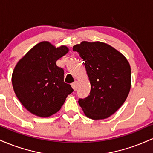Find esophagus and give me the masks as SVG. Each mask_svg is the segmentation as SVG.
Listing matches in <instances>:
<instances>
[{
	"label": "esophagus",
	"instance_id": "esophagus-1",
	"mask_svg": "<svg viewBox=\"0 0 153 153\" xmlns=\"http://www.w3.org/2000/svg\"><path fill=\"white\" fill-rule=\"evenodd\" d=\"M71 85H72V88H73V90L74 91H76L77 89H78V82H73V83L71 84Z\"/></svg>",
	"mask_w": 153,
	"mask_h": 153
}]
</instances>
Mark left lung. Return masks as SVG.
Masks as SVG:
<instances>
[{
    "instance_id": "obj_1",
    "label": "left lung",
    "mask_w": 153,
    "mask_h": 153,
    "mask_svg": "<svg viewBox=\"0 0 153 153\" xmlns=\"http://www.w3.org/2000/svg\"><path fill=\"white\" fill-rule=\"evenodd\" d=\"M73 50L85 61L91 85L90 95L79 99V105L88 118H108L122 106L130 90L127 59L114 47L100 42H82Z\"/></svg>"
}]
</instances>
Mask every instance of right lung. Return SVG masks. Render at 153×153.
<instances>
[{
    "label": "right lung",
    "instance_id": "add662e5",
    "mask_svg": "<svg viewBox=\"0 0 153 153\" xmlns=\"http://www.w3.org/2000/svg\"><path fill=\"white\" fill-rule=\"evenodd\" d=\"M68 52L65 46L56 48L42 42L16 65L12 74L13 90L23 106L33 114L48 117L57 113L73 91L64 82V70L56 65Z\"/></svg>",
    "mask_w": 153,
    "mask_h": 153
}]
</instances>
